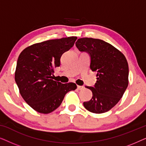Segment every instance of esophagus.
Listing matches in <instances>:
<instances>
[{"mask_svg": "<svg viewBox=\"0 0 146 146\" xmlns=\"http://www.w3.org/2000/svg\"><path fill=\"white\" fill-rule=\"evenodd\" d=\"M77 88H78V90H83L84 88V87L81 86H78Z\"/></svg>", "mask_w": 146, "mask_h": 146, "instance_id": "34e87169", "label": "esophagus"}]
</instances>
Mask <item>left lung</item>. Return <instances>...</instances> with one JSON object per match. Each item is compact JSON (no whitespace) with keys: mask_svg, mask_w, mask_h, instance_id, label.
Wrapping results in <instances>:
<instances>
[{"mask_svg":"<svg viewBox=\"0 0 146 146\" xmlns=\"http://www.w3.org/2000/svg\"><path fill=\"white\" fill-rule=\"evenodd\" d=\"M76 46L90 54V69L97 72L94 87L87 88L92 92V98L84 102V106L92 113L106 112L117 104L128 86L127 60L116 48L100 39L82 38Z\"/></svg>","mask_w":146,"mask_h":146,"instance_id":"left-lung-1","label":"left lung"}]
</instances>
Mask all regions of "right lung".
I'll list each match as a JSON object with an SVG mask.
<instances>
[{
  "mask_svg": "<svg viewBox=\"0 0 146 146\" xmlns=\"http://www.w3.org/2000/svg\"><path fill=\"white\" fill-rule=\"evenodd\" d=\"M76 36L52 39L36 43L20 54L15 78L19 92L35 111L49 113L61 104L66 94L75 90L73 82L54 80V69L60 65L63 53L71 48Z\"/></svg>",
  "mask_w": 146,
  "mask_h": 146,
  "instance_id": "1",
  "label": "right lung"
}]
</instances>
